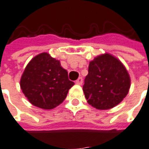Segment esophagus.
Here are the masks:
<instances>
[{
    "instance_id": "1",
    "label": "esophagus",
    "mask_w": 149,
    "mask_h": 149,
    "mask_svg": "<svg viewBox=\"0 0 149 149\" xmlns=\"http://www.w3.org/2000/svg\"><path fill=\"white\" fill-rule=\"evenodd\" d=\"M75 83H76L77 84H79V85L82 84H83V78H82V77H79V78L77 79Z\"/></svg>"
}]
</instances>
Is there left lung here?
Returning <instances> with one entry per match:
<instances>
[{
    "instance_id": "1",
    "label": "left lung",
    "mask_w": 149,
    "mask_h": 149,
    "mask_svg": "<svg viewBox=\"0 0 149 149\" xmlns=\"http://www.w3.org/2000/svg\"><path fill=\"white\" fill-rule=\"evenodd\" d=\"M130 86V76L123 65L105 53L89 63L83 91L88 104L97 109H109L123 100Z\"/></svg>"
}]
</instances>
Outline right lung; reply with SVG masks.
I'll list each match as a JSON object with an SVG mask.
<instances>
[{
    "instance_id": "add662e5",
    "label": "right lung",
    "mask_w": 149,
    "mask_h": 149,
    "mask_svg": "<svg viewBox=\"0 0 149 149\" xmlns=\"http://www.w3.org/2000/svg\"><path fill=\"white\" fill-rule=\"evenodd\" d=\"M74 84L60 61L47 53L31 59L20 80L26 97L33 105L44 109H51L62 103Z\"/></svg>"
}]
</instances>
